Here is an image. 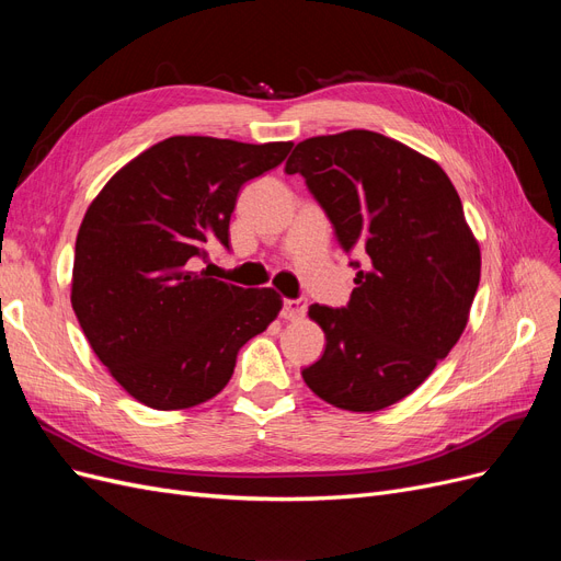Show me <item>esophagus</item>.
Masks as SVG:
<instances>
[{
    "label": "esophagus",
    "instance_id": "obj_1",
    "mask_svg": "<svg viewBox=\"0 0 561 561\" xmlns=\"http://www.w3.org/2000/svg\"><path fill=\"white\" fill-rule=\"evenodd\" d=\"M307 311V301L304 299H283V309H280V318L285 320H299Z\"/></svg>",
    "mask_w": 561,
    "mask_h": 561
}]
</instances>
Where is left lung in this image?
Here are the masks:
<instances>
[{
    "label": "left lung",
    "instance_id": "1",
    "mask_svg": "<svg viewBox=\"0 0 561 561\" xmlns=\"http://www.w3.org/2000/svg\"><path fill=\"white\" fill-rule=\"evenodd\" d=\"M299 173L328 213L355 287L344 309L311 304L325 353L301 371L318 398L348 412H379L431 377L468 325L480 285V243L461 198L433 159L371 130L318 135L295 147Z\"/></svg>",
    "mask_w": 561,
    "mask_h": 561
}]
</instances>
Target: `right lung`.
Here are the masks:
<instances>
[{"instance_id":"add662e5","label":"right lung","mask_w":561,"mask_h":561,"mask_svg":"<svg viewBox=\"0 0 561 561\" xmlns=\"http://www.w3.org/2000/svg\"><path fill=\"white\" fill-rule=\"evenodd\" d=\"M290 149L175 135L128 161L83 215L72 309L100 363L151 410L215 398L241 346L280 313L271 287L243 290L192 264L208 243L229 248L241 186Z\"/></svg>"}]
</instances>
